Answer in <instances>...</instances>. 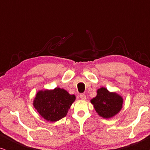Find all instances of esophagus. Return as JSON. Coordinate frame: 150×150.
Here are the masks:
<instances>
[{
  "label": "esophagus",
  "instance_id": "1",
  "mask_svg": "<svg viewBox=\"0 0 150 150\" xmlns=\"http://www.w3.org/2000/svg\"><path fill=\"white\" fill-rule=\"evenodd\" d=\"M80 98H81V99H82V100H85V99H86V96H85V94L81 93V95H80Z\"/></svg>",
  "mask_w": 150,
  "mask_h": 150
}]
</instances>
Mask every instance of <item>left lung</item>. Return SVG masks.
I'll use <instances>...</instances> for the list:
<instances>
[{
	"label": "left lung",
	"instance_id": "1",
	"mask_svg": "<svg viewBox=\"0 0 150 150\" xmlns=\"http://www.w3.org/2000/svg\"><path fill=\"white\" fill-rule=\"evenodd\" d=\"M123 98L115 92H109L105 87L98 89L97 96L91 100L96 111L100 117L108 119L118 113L122 109Z\"/></svg>",
	"mask_w": 150,
	"mask_h": 150
}]
</instances>
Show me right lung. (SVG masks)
<instances>
[{"label":"right lung","mask_w":150,"mask_h":150,"mask_svg":"<svg viewBox=\"0 0 150 150\" xmlns=\"http://www.w3.org/2000/svg\"><path fill=\"white\" fill-rule=\"evenodd\" d=\"M76 97L65 89L56 87L52 90L39 91L33 101L38 113L50 122H57L66 116Z\"/></svg>","instance_id":"add662e5"}]
</instances>
